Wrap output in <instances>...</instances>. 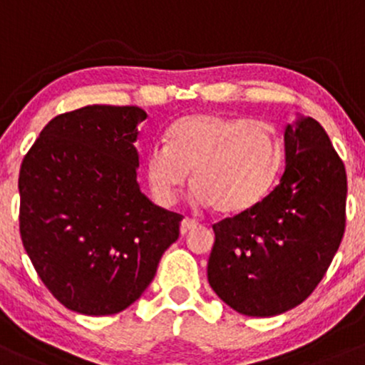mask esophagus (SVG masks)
<instances>
[{
  "instance_id": "esophagus-1",
  "label": "esophagus",
  "mask_w": 365,
  "mask_h": 365,
  "mask_svg": "<svg viewBox=\"0 0 365 365\" xmlns=\"http://www.w3.org/2000/svg\"><path fill=\"white\" fill-rule=\"evenodd\" d=\"M196 226H198V222H196V220H193V219H182V222H181V235H186L187 231H190V229H195Z\"/></svg>"
}]
</instances>
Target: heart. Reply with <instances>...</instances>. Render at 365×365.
Returning <instances> with one entry per match:
<instances>
[{"mask_svg": "<svg viewBox=\"0 0 365 365\" xmlns=\"http://www.w3.org/2000/svg\"><path fill=\"white\" fill-rule=\"evenodd\" d=\"M282 163L276 130L265 124L222 113H193L169 129V143L153 146L145 174L155 202L169 207L187 178L193 200L214 205L220 215H240L271 191Z\"/></svg>", "mask_w": 365, "mask_h": 365, "instance_id": "b5f03b06", "label": "heart"}]
</instances>
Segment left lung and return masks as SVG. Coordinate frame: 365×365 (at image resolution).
I'll list each match as a JSON object with an SVG mask.
<instances>
[{
  "label": "left lung",
  "instance_id": "8db88e82",
  "mask_svg": "<svg viewBox=\"0 0 365 365\" xmlns=\"http://www.w3.org/2000/svg\"><path fill=\"white\" fill-rule=\"evenodd\" d=\"M279 184L245 214L214 224L207 276L236 312L272 317L317 288L346 224V172L322 125L298 117L284 129Z\"/></svg>",
  "mask_w": 365,
  "mask_h": 365
}]
</instances>
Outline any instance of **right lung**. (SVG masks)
<instances>
[{
	"mask_svg": "<svg viewBox=\"0 0 365 365\" xmlns=\"http://www.w3.org/2000/svg\"><path fill=\"white\" fill-rule=\"evenodd\" d=\"M139 106L89 105L46 124L19 175L20 236L53 297L84 315L122 312L157 274L182 215L138 184Z\"/></svg>",
	"mask_w": 365,
	"mask_h": 365,
	"instance_id": "obj_1",
	"label": "right lung"
}]
</instances>
